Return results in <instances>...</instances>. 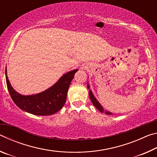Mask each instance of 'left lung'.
I'll return each instance as SVG.
<instances>
[{
    "instance_id": "8db88e82",
    "label": "left lung",
    "mask_w": 157,
    "mask_h": 157,
    "mask_svg": "<svg viewBox=\"0 0 157 157\" xmlns=\"http://www.w3.org/2000/svg\"><path fill=\"white\" fill-rule=\"evenodd\" d=\"M87 88H88V89H89V94L90 99H91V102H92V103H93V105H94L95 106V108L98 109L99 110V111H100V112H102V113L105 112L106 114H107V115H111V114H112V113L109 112V111H105L104 109H103V107H102V105H101L100 104V102H98V100L96 99V98H95V96L94 95V94H93V93H92V91H91V90L90 89V86H89V83H88V84H87Z\"/></svg>"
}]
</instances>
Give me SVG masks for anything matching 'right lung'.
I'll return each mask as SVG.
<instances>
[{
	"label": "right lung",
	"mask_w": 157,
	"mask_h": 157,
	"mask_svg": "<svg viewBox=\"0 0 157 157\" xmlns=\"http://www.w3.org/2000/svg\"><path fill=\"white\" fill-rule=\"evenodd\" d=\"M75 69L65 73L49 89L35 95H23L13 89L7 75L5 68V78L7 89L12 100L21 109L34 115L48 116L57 113L64 105L68 89L75 73Z\"/></svg>",
	"instance_id": "obj_1"
}]
</instances>
